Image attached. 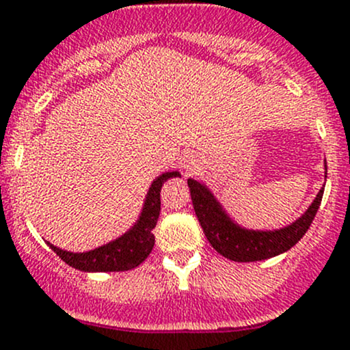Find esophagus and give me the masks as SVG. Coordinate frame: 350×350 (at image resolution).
Segmentation results:
<instances>
[{
    "label": "esophagus",
    "mask_w": 350,
    "mask_h": 350,
    "mask_svg": "<svg viewBox=\"0 0 350 350\" xmlns=\"http://www.w3.org/2000/svg\"><path fill=\"white\" fill-rule=\"evenodd\" d=\"M183 167H185L186 171H195V169H196V162L193 161V159H186V161L183 162Z\"/></svg>",
    "instance_id": "obj_1"
}]
</instances>
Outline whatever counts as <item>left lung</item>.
<instances>
[{"label": "left lung", "mask_w": 350, "mask_h": 350, "mask_svg": "<svg viewBox=\"0 0 350 350\" xmlns=\"http://www.w3.org/2000/svg\"><path fill=\"white\" fill-rule=\"evenodd\" d=\"M191 191L193 208L200 220L201 228L218 254L235 262H254L269 257L280 256L301 241L303 235L312 225L320 203H322L323 189H320L308 210L296 221L280 230H247L235 224L210 189L195 179H188Z\"/></svg>", "instance_id": "1"}]
</instances>
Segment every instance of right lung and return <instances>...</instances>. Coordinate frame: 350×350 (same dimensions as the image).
Instances as JSON below:
<instances>
[{
    "mask_svg": "<svg viewBox=\"0 0 350 350\" xmlns=\"http://www.w3.org/2000/svg\"><path fill=\"white\" fill-rule=\"evenodd\" d=\"M171 178H181V174L178 171L164 172L155 179L147 193L146 203H144L142 213L137 224L116 241L108 242L107 245H101L90 252L76 254L59 249L51 242L47 243L66 264L84 273H113V271L133 269L152 252L155 242L152 230L161 213V188Z\"/></svg>",
    "mask_w": 350,
    "mask_h": 350,
    "instance_id": "add662e5",
    "label": "right lung"
}]
</instances>
